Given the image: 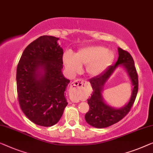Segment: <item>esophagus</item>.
I'll return each mask as SVG.
<instances>
[{"label":"esophagus","instance_id":"1","mask_svg":"<svg viewBox=\"0 0 153 153\" xmlns=\"http://www.w3.org/2000/svg\"><path fill=\"white\" fill-rule=\"evenodd\" d=\"M86 82L84 79H76L71 84L70 90L74 94V96L71 98L73 102H79V95L82 88L86 86Z\"/></svg>","mask_w":153,"mask_h":153}]
</instances>
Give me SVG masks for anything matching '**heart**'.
Segmentation results:
<instances>
[{"label": "heart", "instance_id": "obj_1", "mask_svg": "<svg viewBox=\"0 0 153 153\" xmlns=\"http://www.w3.org/2000/svg\"><path fill=\"white\" fill-rule=\"evenodd\" d=\"M114 58L112 51L106 48L92 46L79 49L74 56L67 52L63 57L65 67L71 74H76L82 66H86V72L91 77L97 76L105 70Z\"/></svg>", "mask_w": 153, "mask_h": 153}]
</instances>
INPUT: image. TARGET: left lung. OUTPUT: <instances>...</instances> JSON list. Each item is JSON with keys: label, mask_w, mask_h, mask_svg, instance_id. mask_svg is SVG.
<instances>
[{"label": "left lung", "mask_w": 153, "mask_h": 153, "mask_svg": "<svg viewBox=\"0 0 153 153\" xmlns=\"http://www.w3.org/2000/svg\"><path fill=\"white\" fill-rule=\"evenodd\" d=\"M117 50L119 57L115 65L109 67L108 69L100 76L89 79L93 88V93L90 98L87 100L89 105V111L86 113L85 120L91 126L97 128L108 127L122 120L131 111L137 94L138 76L133 57L128 52L122 48L118 47ZM120 65L124 66L127 69L134 87L129 103L122 109H115L104 103L101 92L107 79Z\"/></svg>", "instance_id": "1"}]
</instances>
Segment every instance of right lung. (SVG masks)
<instances>
[{
  "label": "right lung",
  "mask_w": 153,
  "mask_h": 153,
  "mask_svg": "<svg viewBox=\"0 0 153 153\" xmlns=\"http://www.w3.org/2000/svg\"><path fill=\"white\" fill-rule=\"evenodd\" d=\"M58 40L54 36H40L25 48L18 64L20 108L29 120L41 126L58 123L68 104L65 91L70 81L62 73L63 49Z\"/></svg>",
  "instance_id": "right-lung-1"
}]
</instances>
